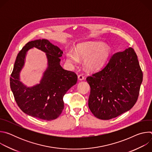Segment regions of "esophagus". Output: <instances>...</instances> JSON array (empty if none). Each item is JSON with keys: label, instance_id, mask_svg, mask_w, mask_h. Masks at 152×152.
Wrapping results in <instances>:
<instances>
[{"label": "esophagus", "instance_id": "obj_1", "mask_svg": "<svg viewBox=\"0 0 152 152\" xmlns=\"http://www.w3.org/2000/svg\"><path fill=\"white\" fill-rule=\"evenodd\" d=\"M78 79H79V80H83V79H84V76H83V75L80 74V75H78Z\"/></svg>", "mask_w": 152, "mask_h": 152}]
</instances>
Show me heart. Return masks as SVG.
Masks as SVG:
<instances>
[{
	"mask_svg": "<svg viewBox=\"0 0 152 152\" xmlns=\"http://www.w3.org/2000/svg\"><path fill=\"white\" fill-rule=\"evenodd\" d=\"M111 48L101 42L91 41L79 44L75 52L70 50L67 53V60L76 64L79 58L84 59V65L86 69L91 71L101 69L109 59Z\"/></svg>",
	"mask_w": 152,
	"mask_h": 152,
	"instance_id": "b5f03b06",
	"label": "heart"
}]
</instances>
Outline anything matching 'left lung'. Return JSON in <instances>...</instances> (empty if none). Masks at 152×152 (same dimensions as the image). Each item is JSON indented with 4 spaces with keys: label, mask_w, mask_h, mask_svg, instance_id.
Here are the masks:
<instances>
[{
    "label": "left lung",
    "mask_w": 152,
    "mask_h": 152,
    "mask_svg": "<svg viewBox=\"0 0 152 152\" xmlns=\"http://www.w3.org/2000/svg\"><path fill=\"white\" fill-rule=\"evenodd\" d=\"M142 76L134 49L114 53L102 70L86 78L91 88L88 107L93 115L110 120L131 110L138 99Z\"/></svg>",
    "instance_id": "1"
}]
</instances>
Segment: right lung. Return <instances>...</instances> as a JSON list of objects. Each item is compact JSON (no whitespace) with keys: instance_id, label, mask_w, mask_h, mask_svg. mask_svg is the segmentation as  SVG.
<instances>
[{"instance_id":"obj_1","label":"right lung","mask_w":152,"mask_h":152,"mask_svg":"<svg viewBox=\"0 0 152 152\" xmlns=\"http://www.w3.org/2000/svg\"><path fill=\"white\" fill-rule=\"evenodd\" d=\"M35 47L46 53L48 68L39 84L28 88L19 81V73L24 64L27 52ZM63 53L58 47L46 39L28 42L18 53L10 77V86L20 110L28 115L50 121L63 111V97L75 85L77 76L64 70L60 65Z\"/></svg>"}]
</instances>
